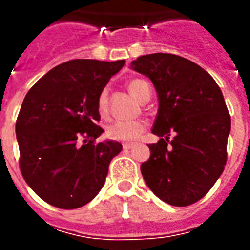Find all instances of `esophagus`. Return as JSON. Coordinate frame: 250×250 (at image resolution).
<instances>
[{
  "label": "esophagus",
  "instance_id": "esophagus-1",
  "mask_svg": "<svg viewBox=\"0 0 250 250\" xmlns=\"http://www.w3.org/2000/svg\"><path fill=\"white\" fill-rule=\"evenodd\" d=\"M134 146H135V144H134V143H124L123 144V147L125 150H130V149H132Z\"/></svg>",
  "mask_w": 250,
  "mask_h": 250
}]
</instances>
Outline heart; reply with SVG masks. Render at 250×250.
Instances as JSON below:
<instances>
[{
  "mask_svg": "<svg viewBox=\"0 0 250 250\" xmlns=\"http://www.w3.org/2000/svg\"><path fill=\"white\" fill-rule=\"evenodd\" d=\"M127 89L139 101L150 94L149 83L141 79H131L127 83ZM107 106H109V94H107V89H104L101 90L98 98L99 112L101 115H105L107 112ZM144 130L145 124L143 121L116 120L106 127V135L111 140L134 141L140 138Z\"/></svg>",
  "mask_w": 250,
  "mask_h": 250,
  "instance_id": "1",
  "label": "heart"
}]
</instances>
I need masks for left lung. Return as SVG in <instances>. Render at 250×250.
Listing matches in <instances>:
<instances>
[{
	"mask_svg": "<svg viewBox=\"0 0 250 250\" xmlns=\"http://www.w3.org/2000/svg\"><path fill=\"white\" fill-rule=\"evenodd\" d=\"M130 67L149 77L159 100L151 131L160 140L147 145L151 154L140 167L143 178L163 202L194 204L210 190L227 163L230 115L222 90L204 68L176 55H144Z\"/></svg>",
	"mask_w": 250,
	"mask_h": 250,
	"instance_id": "8db88e82",
	"label": "left lung"
}]
</instances>
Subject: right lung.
I'll return each mask as SVG.
<instances>
[{
	"mask_svg": "<svg viewBox=\"0 0 250 250\" xmlns=\"http://www.w3.org/2000/svg\"><path fill=\"white\" fill-rule=\"evenodd\" d=\"M124 63L71 60L50 70L23 99L16 121L20 169L28 187L50 205L83 207L105 184L110 161L123 145L95 143L104 132L96 125L98 98Z\"/></svg>",
	"mask_w": 250,
	"mask_h": 250,
	"instance_id": "right-lung-1",
	"label": "right lung"
}]
</instances>
